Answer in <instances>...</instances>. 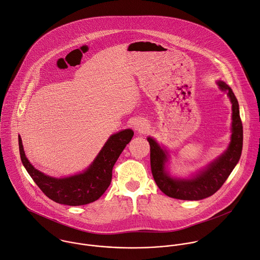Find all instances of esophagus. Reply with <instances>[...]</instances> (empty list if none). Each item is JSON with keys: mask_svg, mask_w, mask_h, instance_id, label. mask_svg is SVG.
I'll list each match as a JSON object with an SVG mask.
<instances>
[{"mask_svg": "<svg viewBox=\"0 0 260 260\" xmlns=\"http://www.w3.org/2000/svg\"><path fill=\"white\" fill-rule=\"evenodd\" d=\"M134 128L136 131H138L139 133H143L145 129H146V123L142 120H136L134 121Z\"/></svg>", "mask_w": 260, "mask_h": 260, "instance_id": "1", "label": "esophagus"}]
</instances>
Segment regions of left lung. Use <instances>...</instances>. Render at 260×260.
<instances>
[{"mask_svg":"<svg viewBox=\"0 0 260 260\" xmlns=\"http://www.w3.org/2000/svg\"><path fill=\"white\" fill-rule=\"evenodd\" d=\"M223 92H226L232 103V135L227 150L207 167L187 178L173 177L169 174L167 163L169 154L153 138L148 137L150 144L151 169L154 180L166 196L183 201H200L213 196L227 180L241 157L243 147V126L240 118L239 104L232 89L223 81H217Z\"/></svg>","mask_w":260,"mask_h":260,"instance_id":"8db88e82","label":"left lung"}]
</instances>
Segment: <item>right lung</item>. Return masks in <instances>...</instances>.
Returning a JSON list of instances; mask_svg holds the SVG:
<instances>
[{
  "label": "right lung",
  "mask_w": 260,
  "mask_h": 260,
  "mask_svg": "<svg viewBox=\"0 0 260 260\" xmlns=\"http://www.w3.org/2000/svg\"><path fill=\"white\" fill-rule=\"evenodd\" d=\"M133 136L134 132L131 128L111 135L86 170L60 178L48 176L34 168L25 156L20 136L19 152L23 166L48 199L60 205L84 206L97 201L108 188L112 168Z\"/></svg>",
  "instance_id": "right-lung-1"
}]
</instances>
